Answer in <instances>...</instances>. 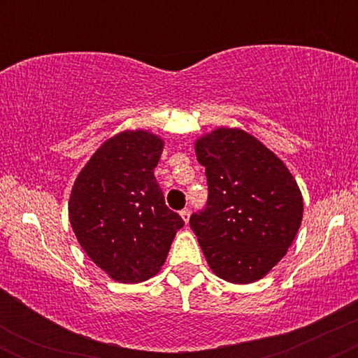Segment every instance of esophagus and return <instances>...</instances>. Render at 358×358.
Returning <instances> with one entry per match:
<instances>
[{"instance_id":"esophagus-1","label":"esophagus","mask_w":358,"mask_h":358,"mask_svg":"<svg viewBox=\"0 0 358 358\" xmlns=\"http://www.w3.org/2000/svg\"><path fill=\"white\" fill-rule=\"evenodd\" d=\"M180 215H182L185 224H188V220H190V210H188V208H183V210L180 212Z\"/></svg>"}]
</instances>
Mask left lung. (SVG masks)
<instances>
[{
	"mask_svg": "<svg viewBox=\"0 0 358 358\" xmlns=\"http://www.w3.org/2000/svg\"><path fill=\"white\" fill-rule=\"evenodd\" d=\"M205 166L207 205L192 213L208 266L248 285L269 273L293 244L303 219L296 180L273 151L242 129L219 127L195 141Z\"/></svg>",
	"mask_w": 358,
	"mask_h": 358,
	"instance_id": "obj_1",
	"label": "left lung"
}]
</instances>
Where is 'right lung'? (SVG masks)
<instances>
[{"mask_svg": "<svg viewBox=\"0 0 358 358\" xmlns=\"http://www.w3.org/2000/svg\"><path fill=\"white\" fill-rule=\"evenodd\" d=\"M162 151L156 134L124 131L92 155L73 183L69 217L77 241L119 282L153 278L185 224L155 178Z\"/></svg>", "mask_w": 358, "mask_h": 358, "instance_id": "1", "label": "right lung"}]
</instances>
